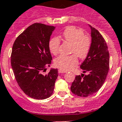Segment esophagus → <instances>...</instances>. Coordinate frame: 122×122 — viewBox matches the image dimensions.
<instances>
[{"label": "esophagus", "mask_w": 122, "mask_h": 122, "mask_svg": "<svg viewBox=\"0 0 122 122\" xmlns=\"http://www.w3.org/2000/svg\"><path fill=\"white\" fill-rule=\"evenodd\" d=\"M58 72H59V73H66L67 71H65V70H61V69H60V70H59Z\"/></svg>", "instance_id": "esophagus-1"}]
</instances>
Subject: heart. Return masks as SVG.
<instances>
[{
	"label": "heart",
	"mask_w": 122,
	"mask_h": 122,
	"mask_svg": "<svg viewBox=\"0 0 122 122\" xmlns=\"http://www.w3.org/2000/svg\"><path fill=\"white\" fill-rule=\"evenodd\" d=\"M62 37L66 42L72 44L71 52L74 54L68 56L61 55L55 59L54 63L58 68L67 71L77 66V56L80 59L86 57L91 48L92 40L88 35L84 34L82 29L73 26L66 28ZM59 44L60 41L58 37L51 39L49 42V49L51 53L54 55L58 54Z\"/></svg>",
	"instance_id": "1"
}]
</instances>
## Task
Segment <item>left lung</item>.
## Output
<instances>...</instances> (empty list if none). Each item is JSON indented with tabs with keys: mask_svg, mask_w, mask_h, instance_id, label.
<instances>
[{
	"mask_svg": "<svg viewBox=\"0 0 122 122\" xmlns=\"http://www.w3.org/2000/svg\"><path fill=\"white\" fill-rule=\"evenodd\" d=\"M92 45L86 59L80 66L83 73L76 76L71 91L79 97H87L97 93L103 85L109 70L110 55L105 40L99 31L90 25Z\"/></svg>",
	"mask_w": 122,
	"mask_h": 122,
	"instance_id": "left-lung-1",
	"label": "left lung"
}]
</instances>
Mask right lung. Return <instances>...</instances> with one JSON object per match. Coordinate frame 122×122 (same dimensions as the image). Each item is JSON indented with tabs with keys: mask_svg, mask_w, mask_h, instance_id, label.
I'll return each mask as SVG.
<instances>
[{
	"mask_svg": "<svg viewBox=\"0 0 122 122\" xmlns=\"http://www.w3.org/2000/svg\"><path fill=\"white\" fill-rule=\"evenodd\" d=\"M54 29V26L34 23L13 44L10 61L15 80L24 93L34 99L47 98L54 91L58 69L51 68L47 75L42 72L51 63L49 42Z\"/></svg>",
	"mask_w": 122,
	"mask_h": 122,
	"instance_id": "add662e5",
	"label": "right lung"
}]
</instances>
